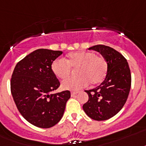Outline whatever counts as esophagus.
Masks as SVG:
<instances>
[{
  "mask_svg": "<svg viewBox=\"0 0 146 146\" xmlns=\"http://www.w3.org/2000/svg\"><path fill=\"white\" fill-rule=\"evenodd\" d=\"M77 94H78V92H71V96H72V97H73V96L76 95Z\"/></svg>",
  "mask_w": 146,
  "mask_h": 146,
  "instance_id": "esophagus-1",
  "label": "esophagus"
}]
</instances>
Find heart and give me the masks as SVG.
Wrapping results in <instances>:
<instances>
[{"mask_svg": "<svg viewBox=\"0 0 146 146\" xmlns=\"http://www.w3.org/2000/svg\"><path fill=\"white\" fill-rule=\"evenodd\" d=\"M71 68L76 69L78 76L65 80L61 84L64 90H79L87 86L101 83L107 74V63L101 56L96 55L92 51H78L67 54L66 61L54 60L51 69L57 78L65 79L71 73Z\"/></svg>", "mask_w": 146, "mask_h": 146, "instance_id": "heart-1", "label": "heart"}]
</instances>
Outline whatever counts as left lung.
Returning <instances> with one entry per match:
<instances>
[{
	"instance_id": "8db88e82",
	"label": "left lung",
	"mask_w": 146,
	"mask_h": 146,
	"mask_svg": "<svg viewBox=\"0 0 146 146\" xmlns=\"http://www.w3.org/2000/svg\"><path fill=\"white\" fill-rule=\"evenodd\" d=\"M88 49L103 55L107 63V74L99 86L85 91L88 100L82 107L94 120H107L115 115L126 103L131 86V70L126 58L114 48L97 45Z\"/></svg>"
}]
</instances>
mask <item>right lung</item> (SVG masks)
<instances>
[{
	"label": "right lung",
	"instance_id": "add662e5",
	"mask_svg": "<svg viewBox=\"0 0 146 146\" xmlns=\"http://www.w3.org/2000/svg\"><path fill=\"white\" fill-rule=\"evenodd\" d=\"M61 51L40 48L15 67L10 88L14 102L24 118L34 126L49 128L59 122L70 98L69 91L52 94L60 85L51 66Z\"/></svg>",
	"mask_w": 146,
	"mask_h": 146
}]
</instances>
